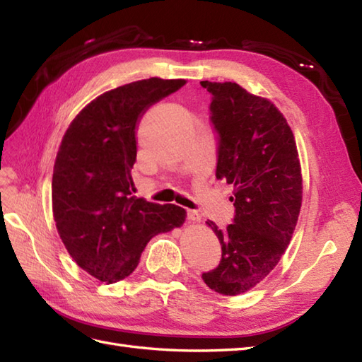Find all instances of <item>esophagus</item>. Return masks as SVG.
I'll list each match as a JSON object with an SVG mask.
<instances>
[{
	"label": "esophagus",
	"mask_w": 362,
	"mask_h": 362,
	"mask_svg": "<svg viewBox=\"0 0 362 362\" xmlns=\"http://www.w3.org/2000/svg\"><path fill=\"white\" fill-rule=\"evenodd\" d=\"M187 219H188V222H199L201 221V214H199L197 211H188L187 213Z\"/></svg>",
	"instance_id": "1"
}]
</instances>
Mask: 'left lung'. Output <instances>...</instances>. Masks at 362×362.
<instances>
[{
    "mask_svg": "<svg viewBox=\"0 0 362 362\" xmlns=\"http://www.w3.org/2000/svg\"><path fill=\"white\" fill-rule=\"evenodd\" d=\"M201 86L211 93L218 134L216 179L233 185V224L206 221L221 243L216 269L202 274L210 289L238 296L255 288L279 264L302 206V169L286 118L266 98L235 82Z\"/></svg>",
    "mask_w": 362,
    "mask_h": 362,
    "instance_id": "left-lung-1",
    "label": "left lung"
}]
</instances>
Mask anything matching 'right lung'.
Listing matches in <instances>:
<instances>
[{"mask_svg": "<svg viewBox=\"0 0 362 362\" xmlns=\"http://www.w3.org/2000/svg\"><path fill=\"white\" fill-rule=\"evenodd\" d=\"M185 83L151 78L105 91L62 138L52 174L54 221L71 258L98 280L126 279L151 238L185 222L180 206L135 197L130 174L144 112Z\"/></svg>", "mask_w": 362, "mask_h": 362, "instance_id": "obj_1", "label": "right lung"}]
</instances>
